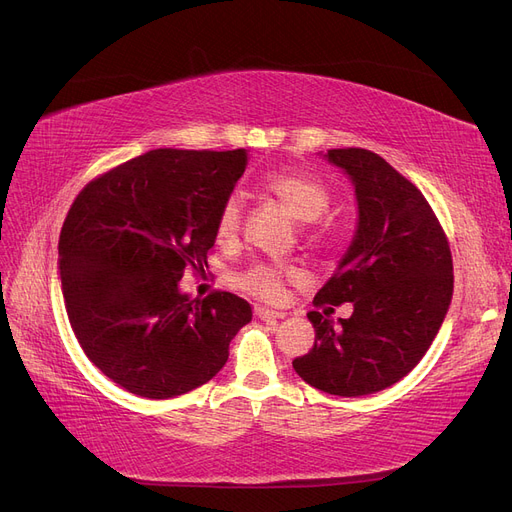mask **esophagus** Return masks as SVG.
I'll return each mask as SVG.
<instances>
[{"mask_svg":"<svg viewBox=\"0 0 512 512\" xmlns=\"http://www.w3.org/2000/svg\"><path fill=\"white\" fill-rule=\"evenodd\" d=\"M255 316L261 320H276V318H285V312H276L270 308H263V306H255Z\"/></svg>","mask_w":512,"mask_h":512,"instance_id":"1","label":"esophagus"}]
</instances>
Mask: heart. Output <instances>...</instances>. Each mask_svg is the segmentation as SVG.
I'll use <instances>...</instances> for the list:
<instances>
[{
    "instance_id": "b5f03b06",
    "label": "heart",
    "mask_w": 512,
    "mask_h": 512,
    "mask_svg": "<svg viewBox=\"0 0 512 512\" xmlns=\"http://www.w3.org/2000/svg\"><path fill=\"white\" fill-rule=\"evenodd\" d=\"M263 189L285 204L291 215L301 223H314L329 211L331 194L327 185L304 173H276L263 181ZM242 223V196L230 194L217 215L219 240H230L238 234ZM304 274L285 263H253L251 268L240 272L238 282L244 291L261 299L276 301L285 293L287 280H301Z\"/></svg>"
}]
</instances>
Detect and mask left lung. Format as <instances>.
Wrapping results in <instances>:
<instances>
[{"mask_svg": "<svg viewBox=\"0 0 512 512\" xmlns=\"http://www.w3.org/2000/svg\"><path fill=\"white\" fill-rule=\"evenodd\" d=\"M325 158L352 181L358 221L314 304L350 301L354 310L339 327L308 312L314 348L293 369L323 392L365 396L403 380L437 337L453 295L451 251L420 189L384 158L358 147L329 149Z\"/></svg>", "mask_w": 512, "mask_h": 512, "instance_id": "1", "label": "left lung"}]
</instances>
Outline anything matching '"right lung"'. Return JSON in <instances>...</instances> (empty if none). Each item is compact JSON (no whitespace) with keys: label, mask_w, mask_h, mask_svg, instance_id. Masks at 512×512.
<instances>
[{"label":"right lung","mask_w":512,"mask_h":512,"mask_svg":"<svg viewBox=\"0 0 512 512\" xmlns=\"http://www.w3.org/2000/svg\"><path fill=\"white\" fill-rule=\"evenodd\" d=\"M246 149H151L90 181L59 238L65 310L84 354L111 382L145 399H173L221 371L249 301L181 293L202 270L217 215Z\"/></svg>","instance_id":"obj_1"}]
</instances>
